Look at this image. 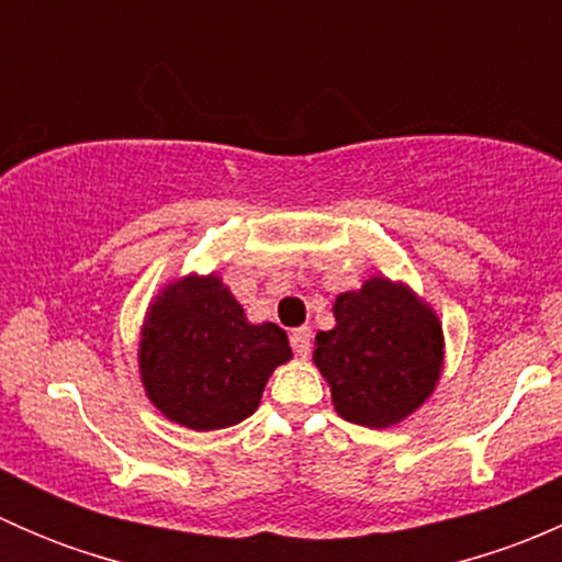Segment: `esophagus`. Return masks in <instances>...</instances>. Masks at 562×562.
I'll return each mask as SVG.
<instances>
[{"instance_id": "obj_1", "label": "esophagus", "mask_w": 562, "mask_h": 562, "mask_svg": "<svg viewBox=\"0 0 562 562\" xmlns=\"http://www.w3.org/2000/svg\"><path fill=\"white\" fill-rule=\"evenodd\" d=\"M291 345H293V350H296V356L307 359L310 348H313V328H310V326L293 328V331H291Z\"/></svg>"}]
</instances>
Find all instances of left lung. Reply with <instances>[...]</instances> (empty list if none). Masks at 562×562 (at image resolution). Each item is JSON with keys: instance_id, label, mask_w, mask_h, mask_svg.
Returning <instances> with one entry per match:
<instances>
[{"instance_id": "8db88e82", "label": "left lung", "mask_w": 562, "mask_h": 562, "mask_svg": "<svg viewBox=\"0 0 562 562\" xmlns=\"http://www.w3.org/2000/svg\"><path fill=\"white\" fill-rule=\"evenodd\" d=\"M334 328L317 331L313 361L350 424L389 429L438 389L446 364L443 323L407 282L367 277L334 299Z\"/></svg>"}]
</instances>
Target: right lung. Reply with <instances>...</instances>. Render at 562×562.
<instances>
[{"instance_id": "obj_1", "label": "right lung", "mask_w": 562, "mask_h": 562, "mask_svg": "<svg viewBox=\"0 0 562 562\" xmlns=\"http://www.w3.org/2000/svg\"><path fill=\"white\" fill-rule=\"evenodd\" d=\"M291 359L288 334L277 323L247 321L217 271L168 280L146 307L138 337L146 400L195 432L252 416L271 372Z\"/></svg>"}]
</instances>
